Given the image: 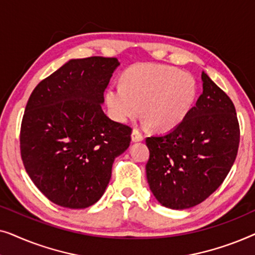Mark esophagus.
Instances as JSON below:
<instances>
[{"label": "esophagus", "mask_w": 255, "mask_h": 255, "mask_svg": "<svg viewBox=\"0 0 255 255\" xmlns=\"http://www.w3.org/2000/svg\"><path fill=\"white\" fill-rule=\"evenodd\" d=\"M131 138H132V141H133V142H138V141H142V140H144V135H142L138 130H133V131H132Z\"/></svg>", "instance_id": "obj_1"}]
</instances>
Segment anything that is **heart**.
I'll return each mask as SVG.
<instances>
[{
	"label": "heart",
	"mask_w": 255,
	"mask_h": 255,
	"mask_svg": "<svg viewBox=\"0 0 255 255\" xmlns=\"http://www.w3.org/2000/svg\"><path fill=\"white\" fill-rule=\"evenodd\" d=\"M197 85L194 76L172 66L141 64L132 66L122 76V86L107 90L110 116L127 123L141 114L145 125L167 131L177 127L194 106Z\"/></svg>",
	"instance_id": "heart-1"
}]
</instances>
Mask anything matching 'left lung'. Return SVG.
<instances>
[{
	"instance_id": "1",
	"label": "left lung",
	"mask_w": 255,
	"mask_h": 255,
	"mask_svg": "<svg viewBox=\"0 0 255 255\" xmlns=\"http://www.w3.org/2000/svg\"><path fill=\"white\" fill-rule=\"evenodd\" d=\"M203 93L168 133L146 138L149 189L163 207L200 204L223 183L239 147V123L230 97L202 72Z\"/></svg>"
}]
</instances>
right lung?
<instances>
[{
    "instance_id": "obj_1",
    "label": "right lung",
    "mask_w": 255,
    "mask_h": 255,
    "mask_svg": "<svg viewBox=\"0 0 255 255\" xmlns=\"http://www.w3.org/2000/svg\"><path fill=\"white\" fill-rule=\"evenodd\" d=\"M116 58L72 59L38 83L24 111L20 155L30 179L54 204L85 209L102 197L132 128L102 110Z\"/></svg>"
}]
</instances>
